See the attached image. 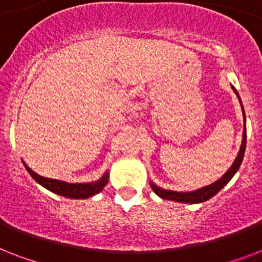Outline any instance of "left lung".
Masks as SVG:
<instances>
[{
	"label": "left lung",
	"instance_id": "1",
	"mask_svg": "<svg viewBox=\"0 0 262 262\" xmlns=\"http://www.w3.org/2000/svg\"><path fill=\"white\" fill-rule=\"evenodd\" d=\"M232 87V85H231ZM232 91L235 92L238 99H239L241 107H242V113H244V121H245V127H244V135H242V144H241V149L238 152V155H236L235 160H234V163L230 168H228L226 174L222 177L220 179H217L216 182L211 183V185H208V186L200 187L197 190H191V191H175V190H167V189H163V187L158 186L154 182H151V187L152 190L155 191L156 194L162 197L164 200H171V201H177V203H185V204H199V203H204V201H207V200L212 199L216 193H219V190H222L226 185H227L231 178L235 175V172L239 170L241 163H242V160H244V155H245V149H246V119H245V110L244 106H242V100H241L239 95L236 92V90L232 87Z\"/></svg>",
	"mask_w": 262,
	"mask_h": 262
}]
</instances>
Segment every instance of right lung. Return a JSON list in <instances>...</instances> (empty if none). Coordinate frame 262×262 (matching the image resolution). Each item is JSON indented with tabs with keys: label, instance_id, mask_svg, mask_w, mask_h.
<instances>
[{
	"label": "right lung",
	"instance_id": "add662e5",
	"mask_svg": "<svg viewBox=\"0 0 262 262\" xmlns=\"http://www.w3.org/2000/svg\"><path fill=\"white\" fill-rule=\"evenodd\" d=\"M24 167L27 168V171L30 172L32 178L42 185L43 187H46L47 190L53 191L55 194L63 195L68 199H88L92 195L98 194L99 191L103 190V187L106 186V183L108 182V171L103 174V177L95 182H87V183H71L65 182V181H59V179H53V178H46L42 175L36 174L32 171L26 163Z\"/></svg>",
	"mask_w": 262,
	"mask_h": 262
}]
</instances>
